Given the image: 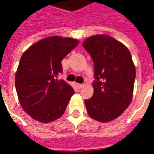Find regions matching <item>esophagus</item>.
<instances>
[{"instance_id":"34e87169","label":"esophagus","mask_w":154,"mask_h":154,"mask_svg":"<svg viewBox=\"0 0 154 154\" xmlns=\"http://www.w3.org/2000/svg\"><path fill=\"white\" fill-rule=\"evenodd\" d=\"M77 87L79 88V89H81V88H82V87H84V84H81V83H78L77 84Z\"/></svg>"}]
</instances>
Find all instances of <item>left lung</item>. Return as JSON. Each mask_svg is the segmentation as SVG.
I'll use <instances>...</instances> for the list:
<instances>
[{
    "label": "left lung",
    "instance_id": "left-lung-1",
    "mask_svg": "<svg viewBox=\"0 0 154 154\" xmlns=\"http://www.w3.org/2000/svg\"><path fill=\"white\" fill-rule=\"evenodd\" d=\"M83 47L94 63L92 97L85 100L88 115L100 122L119 117L131 102L135 67L129 49L107 35H94Z\"/></svg>",
    "mask_w": 154,
    "mask_h": 154
}]
</instances>
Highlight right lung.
<instances>
[{"label":"right lung","mask_w":154,"mask_h":154,"mask_svg":"<svg viewBox=\"0 0 154 154\" xmlns=\"http://www.w3.org/2000/svg\"><path fill=\"white\" fill-rule=\"evenodd\" d=\"M78 40L51 36L33 44L22 55L15 74V88L26 113L42 123L63 115L74 90L63 80L61 61Z\"/></svg>","instance_id":"obj_1"}]
</instances>
